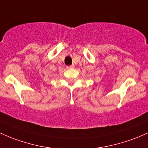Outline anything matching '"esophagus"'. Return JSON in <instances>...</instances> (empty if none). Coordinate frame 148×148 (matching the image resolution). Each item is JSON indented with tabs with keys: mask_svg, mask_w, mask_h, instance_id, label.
<instances>
[{
	"mask_svg": "<svg viewBox=\"0 0 148 148\" xmlns=\"http://www.w3.org/2000/svg\"><path fill=\"white\" fill-rule=\"evenodd\" d=\"M74 64H71V65H70V66H66V69H71V68H74Z\"/></svg>",
	"mask_w": 148,
	"mask_h": 148,
	"instance_id": "obj_1",
	"label": "esophagus"
}]
</instances>
